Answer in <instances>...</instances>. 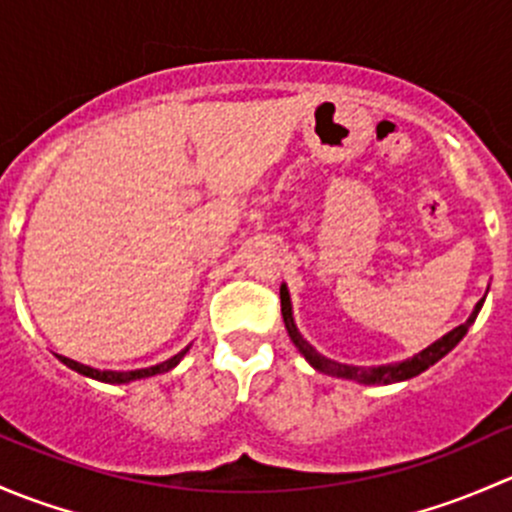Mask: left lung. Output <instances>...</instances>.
Listing matches in <instances>:
<instances>
[{
	"label": "left lung",
	"instance_id": "8db88e82",
	"mask_svg": "<svg viewBox=\"0 0 512 512\" xmlns=\"http://www.w3.org/2000/svg\"><path fill=\"white\" fill-rule=\"evenodd\" d=\"M485 294H488V292H485ZM485 294H483V299H478V304L473 307L471 317H468L466 322L458 324L456 329H451L448 334H443L441 339H436V342L428 344L426 349H421L418 354L409 356V359L396 361V364H381V366H354V364H339V361H334V359H329V356L319 354L317 349H314L312 344H309L307 339L299 334L297 324H294L289 289H287V285L280 287L282 319H285L287 334H289V339H292L294 347L299 349V354H302L304 359L309 361V366H314V369L322 371V374H327V376L349 379V381H356V384H366V386H374V384L386 386V384H399V381H409V379H414V376L423 374L428 366H433L436 361H441L443 356L451 352V349L456 347V344L461 342L463 337H466V332L471 329V324L476 322L480 307H483V302H485Z\"/></svg>",
	"mask_w": 512,
	"mask_h": 512
}]
</instances>
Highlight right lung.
I'll list each match as a JSON object with an SVG mask.
<instances>
[{
	"label": "right lung",
	"instance_id": "add662e5",
	"mask_svg": "<svg viewBox=\"0 0 512 512\" xmlns=\"http://www.w3.org/2000/svg\"><path fill=\"white\" fill-rule=\"evenodd\" d=\"M190 344L183 349V352H178L175 356H170V359L160 361L156 366H146V369H133V371H101V369H94V366H86V364H79V361L69 359V356H59L61 364L69 366L71 371H76V374L81 376H89V379H96V381H103V384H131V381H138V379H148V376H156V374H165V371L175 369V366L180 364V359H183L185 354H188Z\"/></svg>",
	"mask_w": 512,
	"mask_h": 512
}]
</instances>
